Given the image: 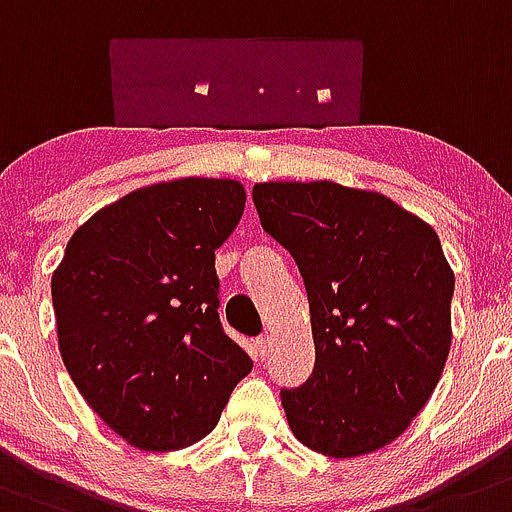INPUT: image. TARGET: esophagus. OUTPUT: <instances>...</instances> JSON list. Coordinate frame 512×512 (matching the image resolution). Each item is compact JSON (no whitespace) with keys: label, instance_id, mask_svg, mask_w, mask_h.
Segmentation results:
<instances>
[{"label":"esophagus","instance_id":"esophagus-1","mask_svg":"<svg viewBox=\"0 0 512 512\" xmlns=\"http://www.w3.org/2000/svg\"><path fill=\"white\" fill-rule=\"evenodd\" d=\"M270 347H273V342H270V336H257L255 339V354L260 359L270 357Z\"/></svg>","mask_w":512,"mask_h":512}]
</instances>
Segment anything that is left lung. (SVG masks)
<instances>
[{"mask_svg": "<svg viewBox=\"0 0 512 512\" xmlns=\"http://www.w3.org/2000/svg\"><path fill=\"white\" fill-rule=\"evenodd\" d=\"M252 201L296 260L311 308L316 365L301 388L280 390L290 431L334 459L388 446L449 357L454 273L434 227L334 181L257 183Z\"/></svg>", "mask_w": 512, "mask_h": 512, "instance_id": "1", "label": "left lung"}]
</instances>
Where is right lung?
<instances>
[{"mask_svg":"<svg viewBox=\"0 0 512 512\" xmlns=\"http://www.w3.org/2000/svg\"><path fill=\"white\" fill-rule=\"evenodd\" d=\"M245 201L229 178L137 188L81 224L55 267L63 365L96 416L137 449L204 439L252 370L219 321L214 267Z\"/></svg>","mask_w":512,"mask_h":512,"instance_id":"obj_1","label":"right lung"}]
</instances>
